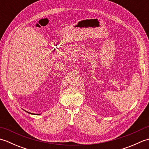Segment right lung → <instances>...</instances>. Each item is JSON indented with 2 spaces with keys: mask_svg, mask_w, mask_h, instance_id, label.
<instances>
[{
  "mask_svg": "<svg viewBox=\"0 0 149 149\" xmlns=\"http://www.w3.org/2000/svg\"><path fill=\"white\" fill-rule=\"evenodd\" d=\"M27 113H29V114H32V113H29V112H28V111H26ZM39 115H40V114H39Z\"/></svg>",
  "mask_w": 149,
  "mask_h": 149,
  "instance_id": "obj_1",
  "label": "right lung"
}]
</instances>
